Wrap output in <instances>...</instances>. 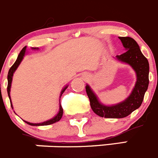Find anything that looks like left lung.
I'll return each mask as SVG.
<instances>
[{
	"label": "left lung",
	"mask_w": 158,
	"mask_h": 158,
	"mask_svg": "<svg viewBox=\"0 0 158 158\" xmlns=\"http://www.w3.org/2000/svg\"><path fill=\"white\" fill-rule=\"evenodd\" d=\"M126 52L117 56L118 60L127 63L136 73V83L129 96L116 105L105 106L101 103L89 85L85 87L92 110L99 117L106 118H123L138 109L143 102L149 85V63L141 52L139 46L131 37H119Z\"/></svg>",
	"instance_id": "obj_1"
}]
</instances>
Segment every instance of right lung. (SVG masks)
Segmentation results:
<instances>
[{
    "mask_svg": "<svg viewBox=\"0 0 158 158\" xmlns=\"http://www.w3.org/2000/svg\"><path fill=\"white\" fill-rule=\"evenodd\" d=\"M32 49H34V50H36V49H38L37 48H33ZM26 50H27V47H24L23 49H22V51L20 52V53L19 54L18 56V58H17L16 61L15 62V63L11 66V67L10 68L9 71H8V88H7V91H8V97H9L10 100H11V96H10V91H11V81H12V77H13V73H15V71L16 70V69L18 68V66H19V64L21 63L22 60L23 59V57H24V56H25L26 54ZM68 85H66V87H64V89L62 90L61 92V94H60V98H61L62 95H63V92H65V90H66V89H67ZM60 101V100H59ZM10 102H11V108L13 109L12 107V104H11V101H10ZM59 103H60V102H59ZM63 108H62L61 105L59 104V113H58L57 114H56V116H55L54 118H52V119L48 120V121H44V122H42V123H37V124H34V123H30L28 122V121H25L27 124H30V125H32V126H42V125H48V124H54V123L57 122V121H59V120L61 119L62 117H63Z\"/></svg>",
    "mask_w": 158,
    "mask_h": 158,
    "instance_id": "obj_1",
    "label": "right lung"
}]
</instances>
